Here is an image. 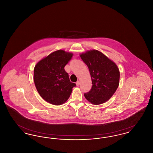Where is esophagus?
Here are the masks:
<instances>
[{"label":"esophagus","mask_w":153,"mask_h":153,"mask_svg":"<svg viewBox=\"0 0 153 153\" xmlns=\"http://www.w3.org/2000/svg\"><path fill=\"white\" fill-rule=\"evenodd\" d=\"M76 85H77V86H79V85H80V81H77L76 82Z\"/></svg>","instance_id":"34e87169"}]
</instances>
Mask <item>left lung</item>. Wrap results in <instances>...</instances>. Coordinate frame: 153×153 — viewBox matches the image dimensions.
<instances>
[{
  "label": "left lung",
  "mask_w": 153,
  "mask_h": 153,
  "mask_svg": "<svg viewBox=\"0 0 153 153\" xmlns=\"http://www.w3.org/2000/svg\"><path fill=\"white\" fill-rule=\"evenodd\" d=\"M80 57L87 65L92 86L84 96L92 104H101L115 94L119 84L120 72L116 64L97 50L82 53Z\"/></svg>",
  "instance_id": "1"
}]
</instances>
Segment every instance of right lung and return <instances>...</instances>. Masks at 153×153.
I'll return each mask as SVG.
<instances>
[{
    "mask_svg": "<svg viewBox=\"0 0 153 153\" xmlns=\"http://www.w3.org/2000/svg\"><path fill=\"white\" fill-rule=\"evenodd\" d=\"M73 53L63 50L54 51L40 60L34 67V81L40 96L51 104L65 102L76 84L71 82L64 67Z\"/></svg>",
    "mask_w": 153,
    "mask_h": 153,
    "instance_id": "obj_1",
    "label": "right lung"
}]
</instances>
